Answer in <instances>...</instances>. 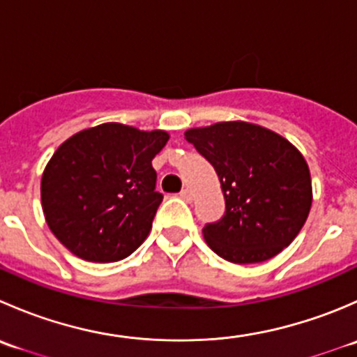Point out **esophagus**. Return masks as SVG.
Returning a JSON list of instances; mask_svg holds the SVG:
<instances>
[{
    "label": "esophagus",
    "instance_id": "obj_1",
    "mask_svg": "<svg viewBox=\"0 0 357 357\" xmlns=\"http://www.w3.org/2000/svg\"><path fill=\"white\" fill-rule=\"evenodd\" d=\"M179 195H181V199H185L186 202H192L193 200V193H192V190H190V188L181 190V193H179Z\"/></svg>",
    "mask_w": 357,
    "mask_h": 357
}]
</instances>
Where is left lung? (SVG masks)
<instances>
[{
  "mask_svg": "<svg viewBox=\"0 0 357 357\" xmlns=\"http://www.w3.org/2000/svg\"><path fill=\"white\" fill-rule=\"evenodd\" d=\"M185 138L211 162L225 193V215L202 229L207 245L235 264L289 247L312 204L307 162L289 139L243 121L188 129Z\"/></svg>",
  "mask_w": 357,
  "mask_h": 357,
  "instance_id": "obj_1",
  "label": "left lung"
}]
</instances>
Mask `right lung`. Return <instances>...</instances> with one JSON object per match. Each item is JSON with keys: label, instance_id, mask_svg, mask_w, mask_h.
<instances>
[{"label": "right lung", "instance_id": "obj_1", "mask_svg": "<svg viewBox=\"0 0 357 357\" xmlns=\"http://www.w3.org/2000/svg\"><path fill=\"white\" fill-rule=\"evenodd\" d=\"M167 139L160 129L107 122L63 142L41 178L43 212L59 242L91 262L121 261L142 245L164 199L152 160Z\"/></svg>", "mask_w": 357, "mask_h": 357}]
</instances>
